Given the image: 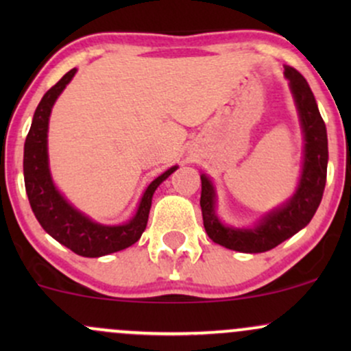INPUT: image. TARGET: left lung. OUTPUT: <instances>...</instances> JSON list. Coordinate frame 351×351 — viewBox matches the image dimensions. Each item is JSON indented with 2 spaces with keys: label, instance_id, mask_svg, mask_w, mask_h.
Masks as SVG:
<instances>
[{
  "label": "left lung",
  "instance_id": "1",
  "mask_svg": "<svg viewBox=\"0 0 351 351\" xmlns=\"http://www.w3.org/2000/svg\"><path fill=\"white\" fill-rule=\"evenodd\" d=\"M285 77L291 82L293 99L299 108L305 136V158L302 178L295 195L284 206L272 211L254 229L226 228L215 215V189L211 181L201 175V213L209 239L239 252H265L284 243L310 223L315 215L325 183H327L328 140L327 128L318 112L315 97L299 71L285 66Z\"/></svg>",
  "mask_w": 351,
  "mask_h": 351
}]
</instances>
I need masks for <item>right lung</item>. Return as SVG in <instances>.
Listing matches in <instances>:
<instances>
[{
	"mask_svg": "<svg viewBox=\"0 0 351 351\" xmlns=\"http://www.w3.org/2000/svg\"><path fill=\"white\" fill-rule=\"evenodd\" d=\"M74 74L75 69L67 72L56 86H52L44 94L36 108L29 134L24 142V184H26L31 209L47 234H51L58 243L64 244L79 256L100 257L122 251L142 237L147 228L148 215H150L153 193L178 167L170 168L152 181L150 186L143 193L134 219L122 226H102L72 208L60 196L51 180L49 165H47V125H49L51 108L56 99L71 82Z\"/></svg>",
	"mask_w": 351,
	"mask_h": 351,
	"instance_id": "obj_1",
	"label": "right lung"
}]
</instances>
